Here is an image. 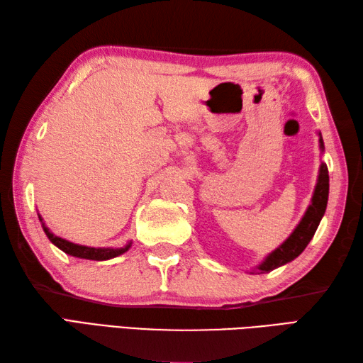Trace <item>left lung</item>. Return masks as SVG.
Returning a JSON list of instances; mask_svg holds the SVG:
<instances>
[{"mask_svg":"<svg viewBox=\"0 0 363 363\" xmlns=\"http://www.w3.org/2000/svg\"><path fill=\"white\" fill-rule=\"evenodd\" d=\"M320 146L323 148L321 134H320ZM328 196H329V172H328V167L325 164H321L318 182H317V187H315V194L312 198V204L309 206V209H307L298 228L293 230V234L279 246V248L269 254V256L259 265L260 273H268L277 267L285 265L287 262L296 259L299 254L306 250V246L309 245L315 230H317L320 225L323 215L326 212Z\"/></svg>","mask_w":363,"mask_h":363,"instance_id":"1","label":"left lung"}]
</instances>
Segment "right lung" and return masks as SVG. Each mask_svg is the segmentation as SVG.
<instances>
[{"mask_svg": "<svg viewBox=\"0 0 363 363\" xmlns=\"http://www.w3.org/2000/svg\"><path fill=\"white\" fill-rule=\"evenodd\" d=\"M40 218V217H38ZM42 221V218H40ZM43 230L46 237L50 238V242H52L54 245L57 246V248L62 250L64 252L70 254L73 257H81V259H90V260H107V259H112V257H117L120 254L126 252L130 248V243L125 245L123 248H89V246H82V245H76L72 242H67L64 238H60L57 235H54L51 230L45 226V223H42Z\"/></svg>", "mask_w": 363, "mask_h": 363, "instance_id": "1", "label": "right lung"}]
</instances>
